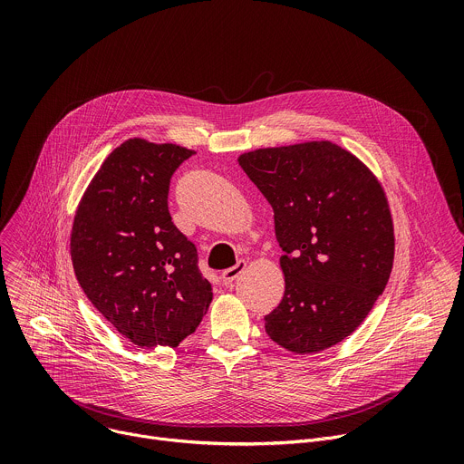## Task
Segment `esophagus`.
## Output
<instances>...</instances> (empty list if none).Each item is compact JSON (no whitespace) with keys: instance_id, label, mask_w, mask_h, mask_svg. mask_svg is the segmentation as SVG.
I'll list each match as a JSON object with an SVG mask.
<instances>
[{"instance_id":"esophagus-1","label":"esophagus","mask_w":464,"mask_h":464,"mask_svg":"<svg viewBox=\"0 0 464 464\" xmlns=\"http://www.w3.org/2000/svg\"><path fill=\"white\" fill-rule=\"evenodd\" d=\"M244 270H246V262H244V260H238V262L235 264V266H231V268H227V270L222 272V281H224L226 285H231Z\"/></svg>"}]
</instances>
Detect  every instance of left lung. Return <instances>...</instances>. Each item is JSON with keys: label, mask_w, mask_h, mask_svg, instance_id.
Masks as SVG:
<instances>
[{"label": "left lung", "mask_w": 464, "mask_h": 464, "mask_svg": "<svg viewBox=\"0 0 464 464\" xmlns=\"http://www.w3.org/2000/svg\"><path fill=\"white\" fill-rule=\"evenodd\" d=\"M274 209L285 297L264 317L295 354L345 340L385 290L394 256L387 198L372 172L330 141L258 149L238 158Z\"/></svg>", "instance_id": "1"}]
</instances>
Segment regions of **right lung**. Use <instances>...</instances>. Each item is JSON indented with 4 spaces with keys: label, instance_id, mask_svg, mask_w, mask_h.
Segmentation results:
<instances>
[{
    "label": "right lung",
    "instance_id": "obj_1",
    "mask_svg": "<svg viewBox=\"0 0 464 464\" xmlns=\"http://www.w3.org/2000/svg\"><path fill=\"white\" fill-rule=\"evenodd\" d=\"M192 154L172 143L124 141L104 160L75 215L77 281L119 334L140 347H178L213 301L196 246L169 213L170 178Z\"/></svg>",
    "mask_w": 464,
    "mask_h": 464
}]
</instances>
